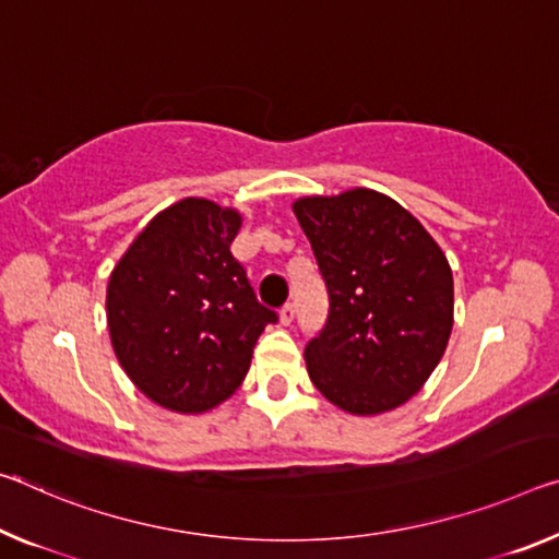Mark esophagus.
<instances>
[{"label":"esophagus","mask_w":559,"mask_h":559,"mask_svg":"<svg viewBox=\"0 0 559 559\" xmlns=\"http://www.w3.org/2000/svg\"><path fill=\"white\" fill-rule=\"evenodd\" d=\"M294 316H296V308L294 306H283L281 308V313H278V321H281V325H290L294 323Z\"/></svg>","instance_id":"obj_1"}]
</instances>
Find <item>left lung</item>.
<instances>
[{"mask_svg": "<svg viewBox=\"0 0 559 559\" xmlns=\"http://www.w3.org/2000/svg\"><path fill=\"white\" fill-rule=\"evenodd\" d=\"M294 214L328 288V321L306 345L325 401L350 415L395 411L420 391L453 331V271L423 224L373 189L304 197Z\"/></svg>", "mask_w": 559, "mask_h": 559, "instance_id": "1", "label": "left lung"}]
</instances>
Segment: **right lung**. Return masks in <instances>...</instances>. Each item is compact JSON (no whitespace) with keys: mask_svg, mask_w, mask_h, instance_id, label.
<instances>
[{"mask_svg":"<svg viewBox=\"0 0 559 559\" xmlns=\"http://www.w3.org/2000/svg\"><path fill=\"white\" fill-rule=\"evenodd\" d=\"M241 221L209 199L176 201L109 276L114 353L131 383L166 411L206 413L234 395L263 328L276 323L231 253Z\"/></svg>","mask_w":559,"mask_h":559,"instance_id":"obj_1","label":"right lung"}]
</instances>
